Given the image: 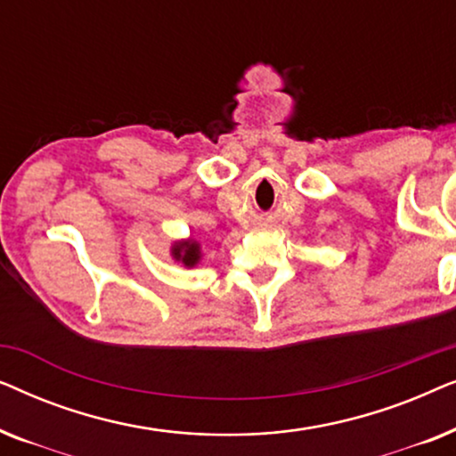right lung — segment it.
I'll use <instances>...</instances> for the list:
<instances>
[{"label": "right lung", "mask_w": 456, "mask_h": 456, "mask_svg": "<svg viewBox=\"0 0 456 456\" xmlns=\"http://www.w3.org/2000/svg\"><path fill=\"white\" fill-rule=\"evenodd\" d=\"M199 245L197 242H180V245L174 247V257L183 261L184 265H195L199 261Z\"/></svg>", "instance_id": "add662e5"}]
</instances>
